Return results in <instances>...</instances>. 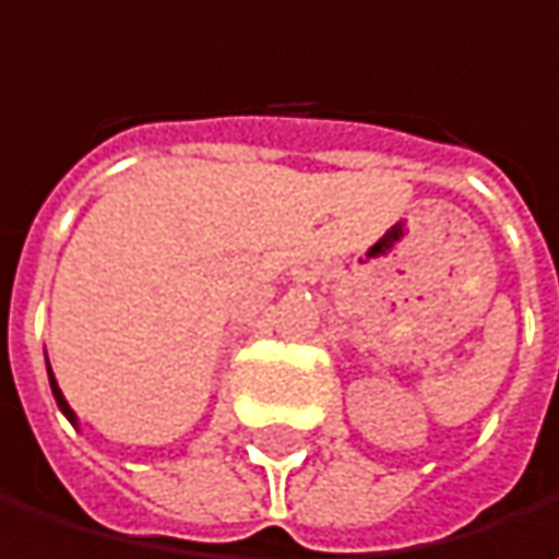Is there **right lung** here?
I'll list each match as a JSON object with an SVG mask.
<instances>
[{
	"label": "right lung",
	"mask_w": 559,
	"mask_h": 559,
	"mask_svg": "<svg viewBox=\"0 0 559 559\" xmlns=\"http://www.w3.org/2000/svg\"><path fill=\"white\" fill-rule=\"evenodd\" d=\"M51 391H55L57 407H60V411H63V414H67V420H70V424H73V411H70V404H67V401H63V394H60V389H57L55 376H51Z\"/></svg>",
	"instance_id": "right-lung-1"
}]
</instances>
